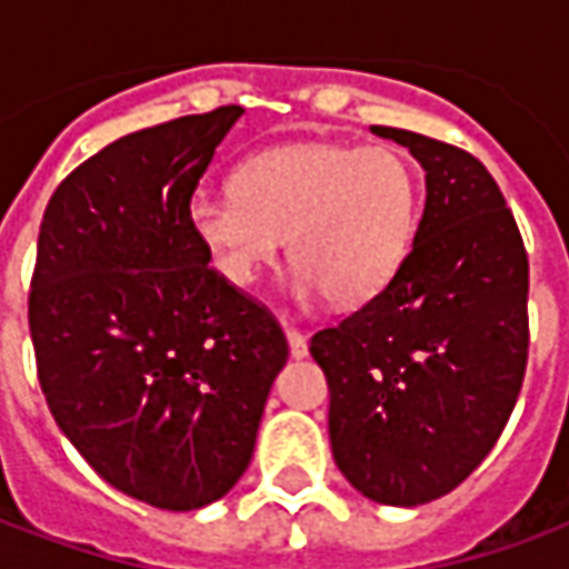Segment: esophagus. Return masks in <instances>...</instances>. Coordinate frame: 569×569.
<instances>
[{
  "label": "esophagus",
  "mask_w": 569,
  "mask_h": 569,
  "mask_svg": "<svg viewBox=\"0 0 569 569\" xmlns=\"http://www.w3.org/2000/svg\"><path fill=\"white\" fill-rule=\"evenodd\" d=\"M286 338H289V353L292 357H308V338L296 326H286Z\"/></svg>",
  "instance_id": "1"
}]
</instances>
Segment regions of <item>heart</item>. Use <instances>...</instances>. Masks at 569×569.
Segmentation results:
<instances>
[{
  "label": "heart",
  "instance_id": "b5f03b06",
  "mask_svg": "<svg viewBox=\"0 0 569 569\" xmlns=\"http://www.w3.org/2000/svg\"><path fill=\"white\" fill-rule=\"evenodd\" d=\"M418 216V176L390 146L301 142L261 151L234 173V191L198 194L188 224L212 268L249 286L289 240L298 298L326 292L353 308L402 264Z\"/></svg>",
  "mask_w": 569,
  "mask_h": 569
}]
</instances>
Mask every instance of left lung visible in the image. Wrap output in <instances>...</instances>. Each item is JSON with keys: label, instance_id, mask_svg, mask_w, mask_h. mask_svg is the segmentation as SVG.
<instances>
[{"label": "left lung", "instance_id": "8db88e82", "mask_svg": "<svg viewBox=\"0 0 569 569\" xmlns=\"http://www.w3.org/2000/svg\"><path fill=\"white\" fill-rule=\"evenodd\" d=\"M427 170L415 243L390 283L310 338L338 469L387 506L451 493L500 439L527 369V249L476 154L411 130Z\"/></svg>", "mask_w": 569, "mask_h": 569}]
</instances>
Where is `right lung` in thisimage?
Instances as JSON below:
<instances>
[{
  "label": "right lung",
  "mask_w": 569,
  "mask_h": 569,
  "mask_svg": "<svg viewBox=\"0 0 569 569\" xmlns=\"http://www.w3.org/2000/svg\"><path fill=\"white\" fill-rule=\"evenodd\" d=\"M240 106L137 130L57 186L30 280L36 375L57 427L154 509L219 500L247 472L289 345L210 268L188 203Z\"/></svg>",
  "instance_id": "add662e5"
}]
</instances>
